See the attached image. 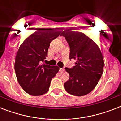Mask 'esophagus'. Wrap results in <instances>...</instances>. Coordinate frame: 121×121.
I'll use <instances>...</instances> for the list:
<instances>
[{"mask_svg": "<svg viewBox=\"0 0 121 121\" xmlns=\"http://www.w3.org/2000/svg\"><path fill=\"white\" fill-rule=\"evenodd\" d=\"M60 72H64V68H60Z\"/></svg>", "mask_w": 121, "mask_h": 121, "instance_id": "1", "label": "esophagus"}]
</instances>
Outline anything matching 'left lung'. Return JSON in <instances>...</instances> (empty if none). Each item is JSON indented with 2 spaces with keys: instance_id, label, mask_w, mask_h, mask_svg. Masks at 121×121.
Here are the masks:
<instances>
[{
  "instance_id": "obj_1",
  "label": "left lung",
  "mask_w": 121,
  "mask_h": 121,
  "mask_svg": "<svg viewBox=\"0 0 121 121\" xmlns=\"http://www.w3.org/2000/svg\"><path fill=\"white\" fill-rule=\"evenodd\" d=\"M65 38L70 47V60H75L72 68H65L70 75L64 83L68 93L83 96L95 87L103 73L104 60L97 44L83 33L65 29L61 35Z\"/></svg>"
}]
</instances>
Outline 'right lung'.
<instances>
[{
  "label": "right lung",
  "mask_w": 121,
  "mask_h": 121,
  "mask_svg": "<svg viewBox=\"0 0 121 121\" xmlns=\"http://www.w3.org/2000/svg\"><path fill=\"white\" fill-rule=\"evenodd\" d=\"M60 33L53 29H38L19 48L14 69L18 82L27 94L38 96L49 90L51 79L60 68L42 63L47 56L50 43Z\"/></svg>",
  "instance_id": "obj_1"
}]
</instances>
